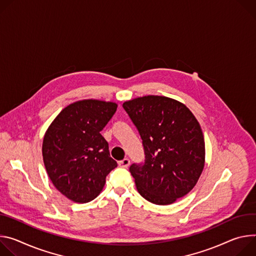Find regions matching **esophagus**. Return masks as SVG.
Returning a JSON list of instances; mask_svg holds the SVG:
<instances>
[{
	"label": "esophagus",
	"mask_w": 256,
	"mask_h": 256,
	"mask_svg": "<svg viewBox=\"0 0 256 256\" xmlns=\"http://www.w3.org/2000/svg\"><path fill=\"white\" fill-rule=\"evenodd\" d=\"M129 164H130V160L127 158H125L124 160H122L119 162V166H122V168H128Z\"/></svg>",
	"instance_id": "34e87169"
}]
</instances>
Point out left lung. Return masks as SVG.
I'll use <instances>...</instances> for the list:
<instances>
[{
    "instance_id": "obj_1",
    "label": "left lung",
    "mask_w": 256,
    "mask_h": 256,
    "mask_svg": "<svg viewBox=\"0 0 256 256\" xmlns=\"http://www.w3.org/2000/svg\"><path fill=\"white\" fill-rule=\"evenodd\" d=\"M123 108L144 150V162L129 168L139 194L158 206L175 202L202 173L206 150L200 123L186 106L166 96L138 98Z\"/></svg>"
}]
</instances>
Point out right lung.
Instances as JSON below:
<instances>
[{"label": "right lung", "instance_id": "obj_1", "mask_svg": "<svg viewBox=\"0 0 256 256\" xmlns=\"http://www.w3.org/2000/svg\"><path fill=\"white\" fill-rule=\"evenodd\" d=\"M116 110L114 102H76L56 116L44 134L42 158L48 175L54 186L75 202L94 200L118 166L100 134Z\"/></svg>", "mask_w": 256, "mask_h": 256}]
</instances>
